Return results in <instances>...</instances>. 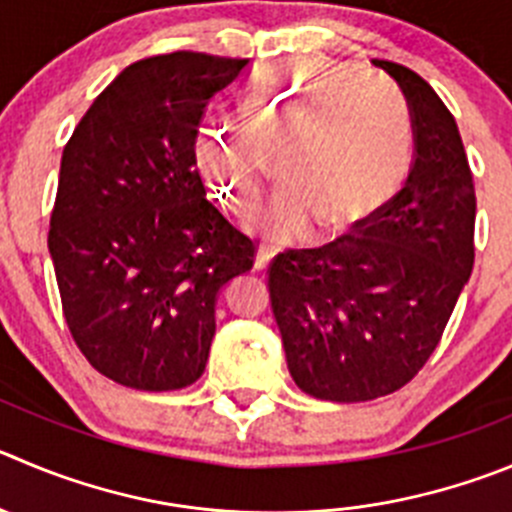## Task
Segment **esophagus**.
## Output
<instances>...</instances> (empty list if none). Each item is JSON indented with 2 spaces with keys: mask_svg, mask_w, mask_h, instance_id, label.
I'll return each instance as SVG.
<instances>
[{
  "mask_svg": "<svg viewBox=\"0 0 512 512\" xmlns=\"http://www.w3.org/2000/svg\"><path fill=\"white\" fill-rule=\"evenodd\" d=\"M270 260H272L270 247H260V250H257V255H255V270H260V272L267 270Z\"/></svg>",
  "mask_w": 512,
  "mask_h": 512,
  "instance_id": "1",
  "label": "esophagus"
}]
</instances>
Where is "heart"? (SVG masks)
I'll use <instances>...</instances> for the list:
<instances>
[{"label":"heart","mask_w":512,"mask_h":512,"mask_svg":"<svg viewBox=\"0 0 512 512\" xmlns=\"http://www.w3.org/2000/svg\"><path fill=\"white\" fill-rule=\"evenodd\" d=\"M275 151L285 184L247 229L285 245L315 224L336 234L379 212L407 176L412 133L369 70L313 57L257 78L245 123H207L194 143L199 174L232 214L260 204Z\"/></svg>","instance_id":"obj_1"}]
</instances>
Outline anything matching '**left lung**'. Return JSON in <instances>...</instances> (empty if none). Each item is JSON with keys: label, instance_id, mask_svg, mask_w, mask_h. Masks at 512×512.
I'll return each mask as SVG.
<instances>
[{"label": "left lung", "instance_id": "left-lung-1", "mask_svg": "<svg viewBox=\"0 0 512 512\" xmlns=\"http://www.w3.org/2000/svg\"><path fill=\"white\" fill-rule=\"evenodd\" d=\"M374 65L407 100V181L358 232L270 265L290 376L305 394L343 404L379 399L417 376L475 262V186L455 118L414 70Z\"/></svg>", "mask_w": 512, "mask_h": 512}]
</instances>
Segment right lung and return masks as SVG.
Here are the masks:
<instances>
[{
	"label": "right lung",
	"instance_id": "1",
	"mask_svg": "<svg viewBox=\"0 0 512 512\" xmlns=\"http://www.w3.org/2000/svg\"><path fill=\"white\" fill-rule=\"evenodd\" d=\"M247 60L171 52L133 62L62 151L50 247L62 310L90 366L174 391L204 374L224 285L255 245L212 202L194 143L204 108Z\"/></svg>",
	"mask_w": 512,
	"mask_h": 512
}]
</instances>
